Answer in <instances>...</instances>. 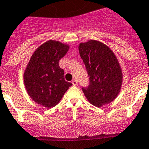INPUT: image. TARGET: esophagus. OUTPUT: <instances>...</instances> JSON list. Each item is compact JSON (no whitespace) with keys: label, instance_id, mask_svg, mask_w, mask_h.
<instances>
[{"label":"esophagus","instance_id":"1","mask_svg":"<svg viewBox=\"0 0 149 149\" xmlns=\"http://www.w3.org/2000/svg\"><path fill=\"white\" fill-rule=\"evenodd\" d=\"M72 84H73V85H77L78 82H77V81H76V79H73V81H72Z\"/></svg>","mask_w":149,"mask_h":149}]
</instances>
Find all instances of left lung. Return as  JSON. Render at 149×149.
<instances>
[{
    "label": "left lung",
    "instance_id": "1",
    "mask_svg": "<svg viewBox=\"0 0 149 149\" xmlns=\"http://www.w3.org/2000/svg\"><path fill=\"white\" fill-rule=\"evenodd\" d=\"M79 51L90 80L88 87L82 88L85 97L97 107L113 101L119 94L123 81L116 55L107 45L94 40L80 42Z\"/></svg>",
    "mask_w": 149,
    "mask_h": 149
}]
</instances>
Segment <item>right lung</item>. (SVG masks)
<instances>
[{"label": "right lung", "mask_w": 149, "mask_h": 149, "mask_svg": "<svg viewBox=\"0 0 149 149\" xmlns=\"http://www.w3.org/2000/svg\"><path fill=\"white\" fill-rule=\"evenodd\" d=\"M69 49V45L51 40L31 57L24 72V84L30 97L42 107L56 106L72 85L64 80V70L59 67V61Z\"/></svg>", "instance_id": "1"}]
</instances>
